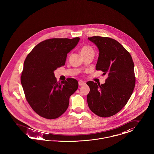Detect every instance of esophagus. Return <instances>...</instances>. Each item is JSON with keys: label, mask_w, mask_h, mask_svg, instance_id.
I'll use <instances>...</instances> for the list:
<instances>
[{"label": "esophagus", "mask_w": 154, "mask_h": 154, "mask_svg": "<svg viewBox=\"0 0 154 154\" xmlns=\"http://www.w3.org/2000/svg\"><path fill=\"white\" fill-rule=\"evenodd\" d=\"M85 82H83V81H82V80H80V81H79V85L80 86L85 85Z\"/></svg>", "instance_id": "1"}]
</instances>
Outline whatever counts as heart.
I'll use <instances>...</instances> for the list:
<instances>
[{"mask_svg":"<svg viewBox=\"0 0 154 154\" xmlns=\"http://www.w3.org/2000/svg\"><path fill=\"white\" fill-rule=\"evenodd\" d=\"M88 53H93L94 54V50L93 49V48L90 46L88 45H85L83 46L81 49H80V54L81 55H83L85 54H88Z\"/></svg>","mask_w":154,"mask_h":154,"instance_id":"heart-1","label":"heart"}]
</instances>
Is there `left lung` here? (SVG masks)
I'll use <instances>...</instances> for the list:
<instances>
[{
  "label": "left lung",
  "mask_w": 154,
  "mask_h": 154,
  "mask_svg": "<svg viewBox=\"0 0 154 154\" xmlns=\"http://www.w3.org/2000/svg\"><path fill=\"white\" fill-rule=\"evenodd\" d=\"M88 39L99 51L96 70L107 75L101 85L87 82L90 87L88 106L96 115L110 117L119 112L132 94L135 85L134 63L129 52L115 39L98 36Z\"/></svg>",
  "instance_id": "1"
}]
</instances>
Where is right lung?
I'll list each match as a JSON object with an SVG mask.
<instances>
[{
	"label": "right lung",
	"instance_id": "right-lung-1",
	"mask_svg": "<svg viewBox=\"0 0 154 154\" xmlns=\"http://www.w3.org/2000/svg\"><path fill=\"white\" fill-rule=\"evenodd\" d=\"M79 41V37L48 39L36 45L26 57L20 82L26 100L40 116L54 119L67 110L78 82L68 78L57 82L54 71L65 64L67 54Z\"/></svg>",
	"mask_w": 154,
	"mask_h": 154
}]
</instances>
